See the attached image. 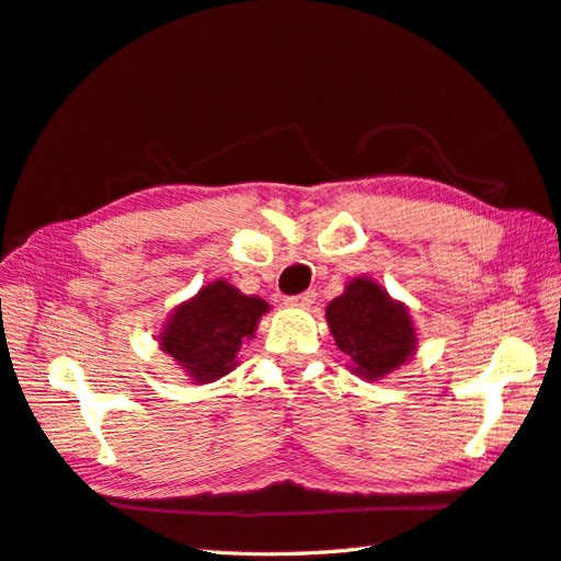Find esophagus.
Listing matches in <instances>:
<instances>
[{"label": "esophagus", "instance_id": "esophagus-1", "mask_svg": "<svg viewBox=\"0 0 561 561\" xmlns=\"http://www.w3.org/2000/svg\"><path fill=\"white\" fill-rule=\"evenodd\" d=\"M313 301H316L313 289H308L304 294H296V296H287V299H284V304H287V306H311Z\"/></svg>", "mask_w": 561, "mask_h": 561}]
</instances>
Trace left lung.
Wrapping results in <instances>:
<instances>
[{
	"instance_id": "8db88e82",
	"label": "left lung",
	"mask_w": 561,
	"mask_h": 561,
	"mask_svg": "<svg viewBox=\"0 0 561 561\" xmlns=\"http://www.w3.org/2000/svg\"><path fill=\"white\" fill-rule=\"evenodd\" d=\"M325 320L340 352L350 356V371L366 380L398 371L420 344L410 308L366 274L344 284L328 304Z\"/></svg>"
}]
</instances>
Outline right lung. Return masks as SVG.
<instances>
[{
  "label": "right lung",
  "mask_w": 561,
  "mask_h": 561,
  "mask_svg": "<svg viewBox=\"0 0 561 561\" xmlns=\"http://www.w3.org/2000/svg\"><path fill=\"white\" fill-rule=\"evenodd\" d=\"M270 304L248 296L226 279L205 284L193 299L178 304L157 335L190 383L205 386L233 371L243 344L255 337Z\"/></svg>",
  "instance_id": "obj_1"
}]
</instances>
